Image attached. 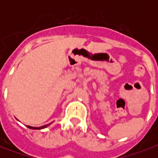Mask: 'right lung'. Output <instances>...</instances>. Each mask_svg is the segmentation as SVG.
I'll return each mask as SVG.
<instances>
[{
	"instance_id": "add662e5",
	"label": "right lung",
	"mask_w": 158,
	"mask_h": 158,
	"mask_svg": "<svg viewBox=\"0 0 158 158\" xmlns=\"http://www.w3.org/2000/svg\"><path fill=\"white\" fill-rule=\"evenodd\" d=\"M49 125H50V124L43 125V126H41V127H32V126H29V125H27V126H28V128H29V129H33V130H41V129H44V128L48 127Z\"/></svg>"
}]
</instances>
